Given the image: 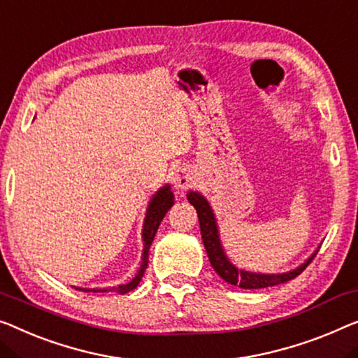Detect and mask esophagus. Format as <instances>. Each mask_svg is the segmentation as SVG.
<instances>
[{
	"mask_svg": "<svg viewBox=\"0 0 358 358\" xmlns=\"http://www.w3.org/2000/svg\"><path fill=\"white\" fill-rule=\"evenodd\" d=\"M172 181L175 189H185L193 183V173H191V170L186 165H178L172 173Z\"/></svg>",
	"mask_w": 358,
	"mask_h": 358,
	"instance_id": "1",
	"label": "esophagus"
}]
</instances>
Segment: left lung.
Returning a JSON list of instances; mask_svg holds the SVG:
<instances>
[{"label": "left lung", "mask_w": 358, "mask_h": 358, "mask_svg": "<svg viewBox=\"0 0 358 358\" xmlns=\"http://www.w3.org/2000/svg\"><path fill=\"white\" fill-rule=\"evenodd\" d=\"M188 201L191 206L194 207L197 212V218H199V227H201V236L204 241L206 252L209 255L210 265L213 270L217 271V275L220 276L223 281H227L228 285L238 286L241 289H262V287L276 286L281 282H286L292 278H296L297 275H301L306 266L312 262V259L315 257L318 249L308 257L306 262L296 266L294 270L285 271V273H255V271L238 268L236 265L231 264V260L228 259L225 254V249L222 246L220 241V233H218V225L215 213H213L212 206L204 196L197 191H189Z\"/></svg>", "instance_id": "8db88e82"}]
</instances>
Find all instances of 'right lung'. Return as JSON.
<instances>
[{
	"mask_svg": "<svg viewBox=\"0 0 358 358\" xmlns=\"http://www.w3.org/2000/svg\"><path fill=\"white\" fill-rule=\"evenodd\" d=\"M173 202H175V197H173L172 191H170L169 183L164 185L162 188H159L156 191V194L151 197V201H149L146 215H145V222H143V231H141V236H143L141 265L130 281L125 282V285L108 287V289H106V287H103V289H99V287H78V286H73V287L78 291H85V292H109L110 291V292H119V294H127V292L135 289V287L140 285L143 275H145V270L148 268L149 248H151V244L154 241V236H156L157 228H159V225H161L165 213H167L170 207L173 206Z\"/></svg>",
	"mask_w": 358,
	"mask_h": 358,
	"instance_id": "add662e5",
	"label": "right lung"
}]
</instances>
